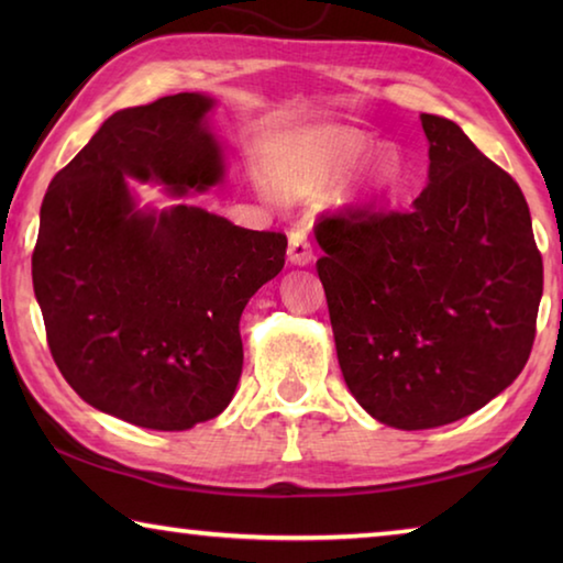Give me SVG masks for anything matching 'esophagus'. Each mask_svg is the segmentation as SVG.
Here are the masks:
<instances>
[{
    "instance_id": "esophagus-1",
    "label": "esophagus",
    "mask_w": 563,
    "mask_h": 563,
    "mask_svg": "<svg viewBox=\"0 0 563 563\" xmlns=\"http://www.w3.org/2000/svg\"><path fill=\"white\" fill-rule=\"evenodd\" d=\"M288 261L292 265H310L316 261V253H312V245L308 243V235H305L302 228H292L288 235Z\"/></svg>"
}]
</instances>
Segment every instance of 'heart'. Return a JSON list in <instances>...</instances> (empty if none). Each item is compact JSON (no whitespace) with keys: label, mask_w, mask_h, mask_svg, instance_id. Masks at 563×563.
<instances>
[{"label":"heart","mask_w":563,"mask_h":563,"mask_svg":"<svg viewBox=\"0 0 563 563\" xmlns=\"http://www.w3.org/2000/svg\"><path fill=\"white\" fill-rule=\"evenodd\" d=\"M367 151L365 136L355 131H330L322 133L305 154L280 170L283 188L292 196L320 194L338 184L347 170L357 164ZM402 178V158L395 148H383L362 168L360 186L355 190L357 201L373 203L379 196L397 186Z\"/></svg>","instance_id":"heart-1"}]
</instances>
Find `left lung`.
<instances>
[{"instance_id": "8db88e82", "label": "left lung", "mask_w": 563, "mask_h": 563, "mask_svg": "<svg viewBox=\"0 0 563 563\" xmlns=\"http://www.w3.org/2000/svg\"><path fill=\"white\" fill-rule=\"evenodd\" d=\"M422 129L430 168L407 211L316 225L342 377L397 430L456 422L504 393L544 290L521 188L454 121L422 113Z\"/></svg>"}]
</instances>
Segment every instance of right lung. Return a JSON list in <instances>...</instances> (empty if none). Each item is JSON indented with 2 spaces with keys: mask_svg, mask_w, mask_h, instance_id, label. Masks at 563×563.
Returning <instances> with one entry per match:
<instances>
[{
  "mask_svg": "<svg viewBox=\"0 0 563 563\" xmlns=\"http://www.w3.org/2000/svg\"><path fill=\"white\" fill-rule=\"evenodd\" d=\"M216 99L186 91L121 109L54 176L32 255L52 357L84 402L158 432L231 405L243 308L285 265L283 233L186 203L225 176ZM131 183L177 203L141 207Z\"/></svg>",
  "mask_w": 563,
  "mask_h": 563,
  "instance_id": "1",
  "label": "right lung"
}]
</instances>
